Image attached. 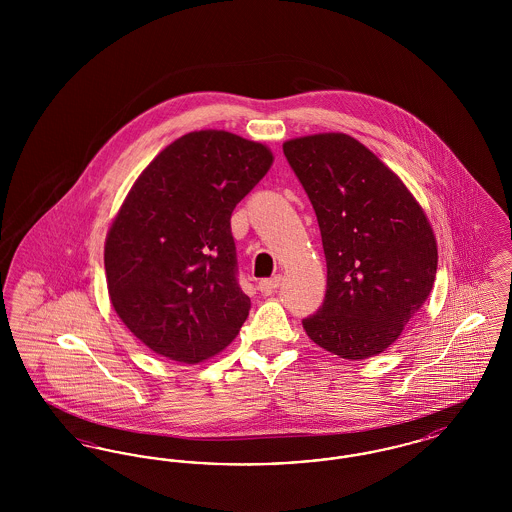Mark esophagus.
<instances>
[{
  "label": "esophagus",
  "instance_id": "34e87169",
  "mask_svg": "<svg viewBox=\"0 0 512 512\" xmlns=\"http://www.w3.org/2000/svg\"><path fill=\"white\" fill-rule=\"evenodd\" d=\"M280 276H272V278H265V280H261L259 282V290L261 293H265V295H270L272 292H276V288L280 286Z\"/></svg>",
  "mask_w": 512,
  "mask_h": 512
}]
</instances>
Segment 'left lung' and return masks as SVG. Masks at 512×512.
I'll use <instances>...</instances> for the list:
<instances>
[{
    "label": "left lung",
    "mask_w": 512,
    "mask_h": 512,
    "mask_svg": "<svg viewBox=\"0 0 512 512\" xmlns=\"http://www.w3.org/2000/svg\"><path fill=\"white\" fill-rule=\"evenodd\" d=\"M317 215L326 295L303 318L307 336L341 359L386 351L432 292L438 245L407 186L347 134L284 144Z\"/></svg>",
    "instance_id": "left-lung-1"
}]
</instances>
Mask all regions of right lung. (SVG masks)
<instances>
[{"instance_id": "add662e5", "label": "right lung", "mask_w": 512, "mask_h": 512, "mask_svg": "<svg viewBox=\"0 0 512 512\" xmlns=\"http://www.w3.org/2000/svg\"><path fill=\"white\" fill-rule=\"evenodd\" d=\"M270 165L263 144L199 130L165 147L126 195L105 242L107 288L157 355L195 365L238 336L251 301L230 217Z\"/></svg>"}]
</instances>
